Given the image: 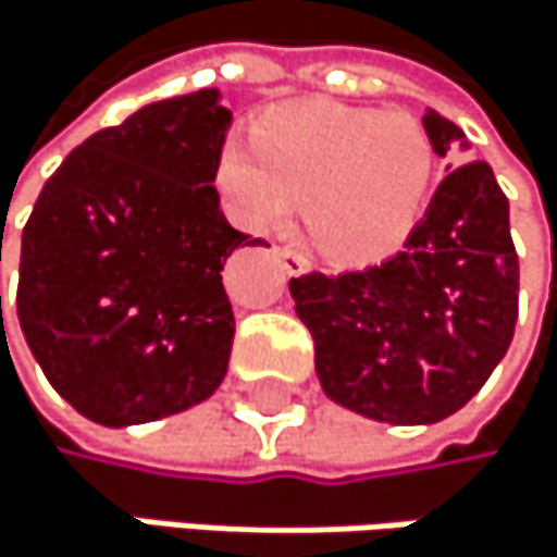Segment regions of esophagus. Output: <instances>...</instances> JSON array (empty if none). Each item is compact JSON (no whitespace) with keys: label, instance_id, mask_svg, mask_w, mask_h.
Instances as JSON below:
<instances>
[{"label":"esophagus","instance_id":"esophagus-1","mask_svg":"<svg viewBox=\"0 0 557 557\" xmlns=\"http://www.w3.org/2000/svg\"><path fill=\"white\" fill-rule=\"evenodd\" d=\"M273 253H276V260L284 263V270H287L290 276H300V273H307V270H310V260H307L300 250H290V247H276Z\"/></svg>","mask_w":557,"mask_h":557}]
</instances>
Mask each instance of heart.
Segmentation results:
<instances>
[{"mask_svg": "<svg viewBox=\"0 0 557 557\" xmlns=\"http://www.w3.org/2000/svg\"><path fill=\"white\" fill-rule=\"evenodd\" d=\"M435 154L406 111L304 101L263 114L253 145L231 138L218 184L250 231H281L297 201L310 240L339 263L393 253L416 227Z\"/></svg>", "mask_w": 557, "mask_h": 557, "instance_id": "1", "label": "heart"}]
</instances>
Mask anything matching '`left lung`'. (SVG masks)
<instances>
[{"mask_svg": "<svg viewBox=\"0 0 557 557\" xmlns=\"http://www.w3.org/2000/svg\"><path fill=\"white\" fill-rule=\"evenodd\" d=\"M422 128L453 164L472 151L440 111L425 108ZM290 297L336 406L393 425L459 412L502 363L519 320V257L492 168H453L396 257L339 276L304 273Z\"/></svg>", "mask_w": 557, "mask_h": 557, "instance_id": "1", "label": "left lung"}]
</instances>
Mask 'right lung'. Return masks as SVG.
Returning a JSON list of instances; mask_svg holds the SVG:
<instances>
[{"instance_id": "obj_1", "label": "right lung", "mask_w": 557, "mask_h": 557, "mask_svg": "<svg viewBox=\"0 0 557 557\" xmlns=\"http://www.w3.org/2000/svg\"><path fill=\"white\" fill-rule=\"evenodd\" d=\"M231 122L218 88L151 101L78 145L32 208L22 336L55 393L98 425L184 412L227 376L221 270L260 244L227 224L214 190Z\"/></svg>"}]
</instances>
